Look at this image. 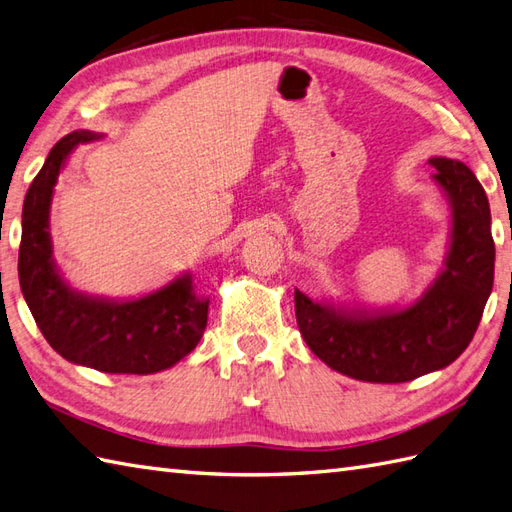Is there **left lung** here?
I'll list each match as a JSON object with an SVG mask.
<instances>
[{
    "label": "left lung",
    "mask_w": 512,
    "mask_h": 512,
    "mask_svg": "<svg viewBox=\"0 0 512 512\" xmlns=\"http://www.w3.org/2000/svg\"><path fill=\"white\" fill-rule=\"evenodd\" d=\"M434 181L451 210L445 267L403 309H357L313 302L295 289L300 333L328 368L368 383H405L456 361L478 331L493 291L495 243L491 208L467 164L431 157Z\"/></svg>",
    "instance_id": "1"
}]
</instances>
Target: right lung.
I'll return each instance as SVG.
<instances>
[{
    "instance_id": "right-lung-1",
    "label": "right lung",
    "mask_w": 512,
    "mask_h": 512,
    "mask_svg": "<svg viewBox=\"0 0 512 512\" xmlns=\"http://www.w3.org/2000/svg\"><path fill=\"white\" fill-rule=\"evenodd\" d=\"M92 131L67 133L52 146L24 199L19 285L48 344L67 361L111 374H153L195 350L208 324V298L181 274L162 289L133 300L98 298L72 289L52 258L50 206L56 179Z\"/></svg>"
}]
</instances>
